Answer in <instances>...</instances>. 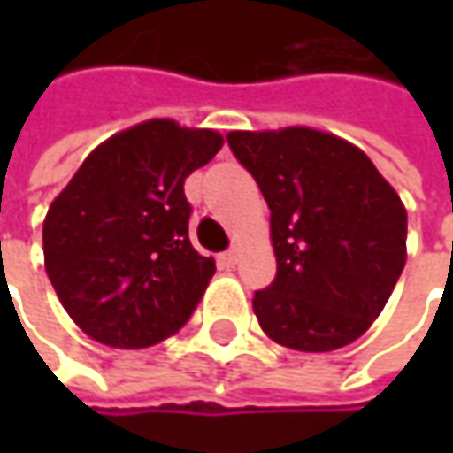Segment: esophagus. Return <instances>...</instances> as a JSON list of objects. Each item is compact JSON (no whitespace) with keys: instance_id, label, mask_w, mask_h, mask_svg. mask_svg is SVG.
<instances>
[{"instance_id":"1","label":"esophagus","mask_w":453,"mask_h":453,"mask_svg":"<svg viewBox=\"0 0 453 453\" xmlns=\"http://www.w3.org/2000/svg\"><path fill=\"white\" fill-rule=\"evenodd\" d=\"M239 257H242V250H239V247H232V250H226L224 254H219V262H221L224 267H234L236 262H239Z\"/></svg>"}]
</instances>
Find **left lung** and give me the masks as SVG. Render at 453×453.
Here are the masks:
<instances>
[{"instance_id":"obj_1","label":"left lung","mask_w":453,"mask_h":453,"mask_svg":"<svg viewBox=\"0 0 453 453\" xmlns=\"http://www.w3.org/2000/svg\"><path fill=\"white\" fill-rule=\"evenodd\" d=\"M229 146L270 206L277 274L254 292L274 342L327 353L380 315L406 265V206L373 161L333 133L232 131Z\"/></svg>"}]
</instances>
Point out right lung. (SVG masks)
Here are the masks:
<instances>
[{
    "label": "right lung",
    "mask_w": 453,
    "mask_h": 453,
    "mask_svg": "<svg viewBox=\"0 0 453 453\" xmlns=\"http://www.w3.org/2000/svg\"><path fill=\"white\" fill-rule=\"evenodd\" d=\"M221 133L150 118L103 141L55 196L42 224L44 270L85 335L135 350L179 333L217 272L188 239V173Z\"/></svg>",
    "instance_id": "1"
}]
</instances>
